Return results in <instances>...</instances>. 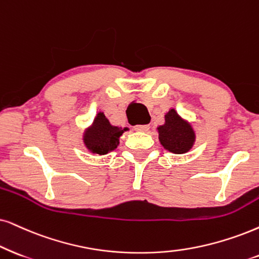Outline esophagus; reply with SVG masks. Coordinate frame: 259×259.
<instances>
[{
  "label": "esophagus",
  "mask_w": 259,
  "mask_h": 259,
  "mask_svg": "<svg viewBox=\"0 0 259 259\" xmlns=\"http://www.w3.org/2000/svg\"><path fill=\"white\" fill-rule=\"evenodd\" d=\"M134 129L137 130V132H147L149 129V125L148 124H145V125H135Z\"/></svg>",
  "instance_id": "esophagus-1"
}]
</instances>
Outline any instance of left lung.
Instances as JSON below:
<instances>
[{"label": "left lung", "instance_id": "obj_1", "mask_svg": "<svg viewBox=\"0 0 259 259\" xmlns=\"http://www.w3.org/2000/svg\"><path fill=\"white\" fill-rule=\"evenodd\" d=\"M163 148L173 154L188 153L194 146L196 134L188 120L183 119L175 109L165 114V124L156 127Z\"/></svg>", "mask_w": 259, "mask_h": 259}]
</instances>
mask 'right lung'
<instances>
[{"label":"right lung","mask_w":259,"mask_h":259,"mask_svg":"<svg viewBox=\"0 0 259 259\" xmlns=\"http://www.w3.org/2000/svg\"><path fill=\"white\" fill-rule=\"evenodd\" d=\"M127 130L129 127L112 125L104 112H99L97 113L92 125L84 130L82 137L83 145L88 152L98 155H105L118 147L119 137Z\"/></svg>","instance_id":"obj_1"}]
</instances>
